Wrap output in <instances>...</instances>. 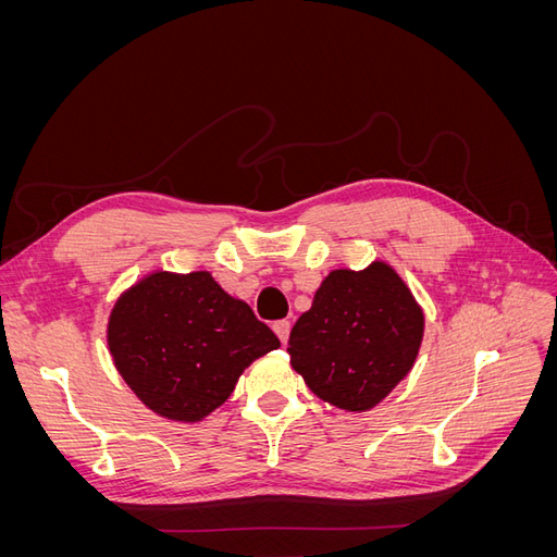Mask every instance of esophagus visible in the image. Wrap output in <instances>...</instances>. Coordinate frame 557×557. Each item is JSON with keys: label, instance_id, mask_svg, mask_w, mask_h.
Here are the masks:
<instances>
[{"label": "esophagus", "instance_id": "obj_1", "mask_svg": "<svg viewBox=\"0 0 557 557\" xmlns=\"http://www.w3.org/2000/svg\"><path fill=\"white\" fill-rule=\"evenodd\" d=\"M274 332H276V336L281 339V344L288 342V336H290V320H276V323H274Z\"/></svg>", "mask_w": 557, "mask_h": 557}]
</instances>
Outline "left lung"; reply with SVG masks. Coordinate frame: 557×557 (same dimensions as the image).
<instances>
[{"label": "left lung", "instance_id": "8db88e82", "mask_svg": "<svg viewBox=\"0 0 557 557\" xmlns=\"http://www.w3.org/2000/svg\"><path fill=\"white\" fill-rule=\"evenodd\" d=\"M423 332V309L391 264L334 269L290 332V364L313 395L360 413L411 372Z\"/></svg>", "mask_w": 557, "mask_h": 557}]
</instances>
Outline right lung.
Returning a JSON list of instances; mask_svg holds the SVG:
<instances>
[{
	"label": "right lung",
	"mask_w": 557,
	"mask_h": 557,
	"mask_svg": "<svg viewBox=\"0 0 557 557\" xmlns=\"http://www.w3.org/2000/svg\"><path fill=\"white\" fill-rule=\"evenodd\" d=\"M107 342L132 393L176 423L207 418L252 360L281 346L209 272H153L134 283L111 309Z\"/></svg>",
	"instance_id": "right-lung-1"
}]
</instances>
